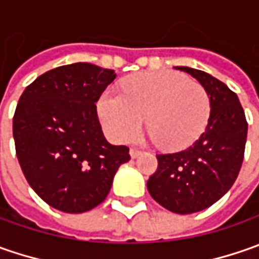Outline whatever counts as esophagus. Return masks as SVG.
<instances>
[{
    "label": "esophagus",
    "instance_id": "obj_1",
    "mask_svg": "<svg viewBox=\"0 0 259 259\" xmlns=\"http://www.w3.org/2000/svg\"><path fill=\"white\" fill-rule=\"evenodd\" d=\"M130 154H131L133 158H137V157H140V155L143 154V151L138 150V148H131V150H130Z\"/></svg>",
    "mask_w": 259,
    "mask_h": 259
}]
</instances>
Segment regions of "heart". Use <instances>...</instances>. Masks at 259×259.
Returning <instances> with one entry per match:
<instances>
[{
  "label": "heart",
  "mask_w": 259,
  "mask_h": 259,
  "mask_svg": "<svg viewBox=\"0 0 259 259\" xmlns=\"http://www.w3.org/2000/svg\"><path fill=\"white\" fill-rule=\"evenodd\" d=\"M105 131L118 143L140 134L148 115V130L164 150L186 148L202 135L210 99L203 86L177 72H145L131 76L122 95L105 92L98 104Z\"/></svg>",
  "instance_id": "b5f03b06"
}]
</instances>
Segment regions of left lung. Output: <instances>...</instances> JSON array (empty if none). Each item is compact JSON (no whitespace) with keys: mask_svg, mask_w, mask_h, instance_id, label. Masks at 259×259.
Instances as JSON below:
<instances>
[{"mask_svg":"<svg viewBox=\"0 0 259 259\" xmlns=\"http://www.w3.org/2000/svg\"><path fill=\"white\" fill-rule=\"evenodd\" d=\"M203 86L210 99L204 133L189 148L157 154L158 167L147 182L157 203L179 214L216 203L235 183L244 161L248 124L238 96L212 75L177 66Z\"/></svg>","mask_w":259,"mask_h":259,"instance_id":"obj_1","label":"left lung"}]
</instances>
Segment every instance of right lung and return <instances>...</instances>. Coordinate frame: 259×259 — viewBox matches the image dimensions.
<instances>
[{
  "label": "right lung",
  "instance_id": "obj_1",
  "mask_svg": "<svg viewBox=\"0 0 259 259\" xmlns=\"http://www.w3.org/2000/svg\"><path fill=\"white\" fill-rule=\"evenodd\" d=\"M116 77L91 63L56 67L20 96L13 118L15 153L31 189L66 213L102 203L130 148L106 141L96 102Z\"/></svg>",
  "mask_w": 259,
  "mask_h": 259
}]
</instances>
